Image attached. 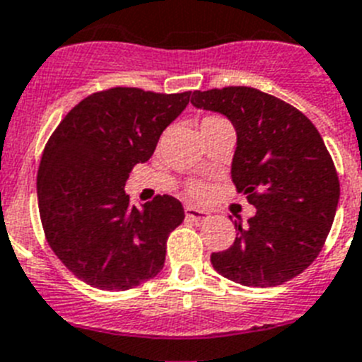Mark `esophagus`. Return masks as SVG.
<instances>
[{
  "label": "esophagus",
  "instance_id": "esophagus-1",
  "mask_svg": "<svg viewBox=\"0 0 362 362\" xmlns=\"http://www.w3.org/2000/svg\"><path fill=\"white\" fill-rule=\"evenodd\" d=\"M185 216L189 220H194V222H204L209 216V213L204 211V209H199V207L187 206L185 207Z\"/></svg>",
  "mask_w": 362,
  "mask_h": 362
}]
</instances>
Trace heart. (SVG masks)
<instances>
[{
    "mask_svg": "<svg viewBox=\"0 0 362 362\" xmlns=\"http://www.w3.org/2000/svg\"><path fill=\"white\" fill-rule=\"evenodd\" d=\"M211 120H224V118H220V116H206L202 122H211ZM185 193L193 197V199H202L204 194L207 193V185L200 180H193V182H187L185 185Z\"/></svg>",
    "mask_w": 362,
    "mask_h": 362,
    "instance_id": "heart-1",
    "label": "heart"
}]
</instances>
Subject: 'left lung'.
Segmentation results:
<instances>
[{
	"label": "left lung",
	"instance_id": "left-lung-1",
	"mask_svg": "<svg viewBox=\"0 0 362 362\" xmlns=\"http://www.w3.org/2000/svg\"><path fill=\"white\" fill-rule=\"evenodd\" d=\"M191 103L226 115L237 131L231 178L257 207L228 250L211 253L216 273L272 288L317 259L339 202V177L315 125L284 100L253 87L194 90Z\"/></svg>",
	"mask_w": 362,
	"mask_h": 362
}]
</instances>
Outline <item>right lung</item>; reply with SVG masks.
Segmentation results:
<instances>
[{
	"instance_id": "1",
	"label": "right lung",
	"mask_w": 362,
	"mask_h": 362,
	"mask_svg": "<svg viewBox=\"0 0 362 362\" xmlns=\"http://www.w3.org/2000/svg\"><path fill=\"white\" fill-rule=\"evenodd\" d=\"M189 96L138 87L98 90L72 107L47 140L37 168L43 233L86 284L124 291L163 268L165 242L184 222V207L171 194H156L140 209L124 187Z\"/></svg>"
}]
</instances>
